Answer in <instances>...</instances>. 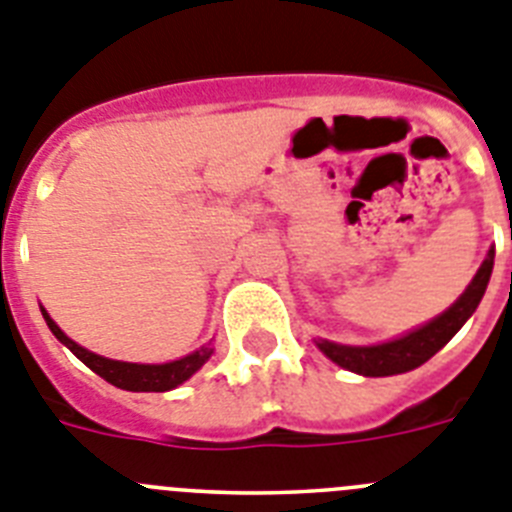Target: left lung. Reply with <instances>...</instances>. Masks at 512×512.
I'll return each mask as SVG.
<instances>
[{
  "label": "left lung",
  "instance_id": "8db88e82",
  "mask_svg": "<svg viewBox=\"0 0 512 512\" xmlns=\"http://www.w3.org/2000/svg\"><path fill=\"white\" fill-rule=\"evenodd\" d=\"M492 265H495V247H490L477 275L471 278L459 299L453 301L443 314L420 324L417 330H410L407 335L376 342V345H340V342L322 340V337L314 342L332 363L345 371L358 373V376H397V373L412 371L430 361L477 311L479 301L487 291V283H490Z\"/></svg>",
  "mask_w": 512,
  "mask_h": 512
}]
</instances>
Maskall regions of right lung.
I'll return each mask as SVG.
<instances>
[{"label": "right lung", "instance_id": "right-lung-1", "mask_svg": "<svg viewBox=\"0 0 512 512\" xmlns=\"http://www.w3.org/2000/svg\"><path fill=\"white\" fill-rule=\"evenodd\" d=\"M43 319H46L48 330L56 335V340L61 345L71 350V353L77 355L79 361L84 363L87 368L102 376V379L108 381V384L118 386V389H126V391H170L175 386L185 384V381L193 376L195 371H201L203 363L208 361L213 355V345L206 342L203 348L193 350L190 355L185 358H177V361L170 363H128V361H113V358H102V355L92 353V350L82 348L77 342L71 340V337L64 335L59 324L53 322L48 317V311L43 309Z\"/></svg>", "mask_w": 512, "mask_h": 512}]
</instances>
